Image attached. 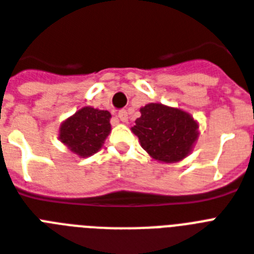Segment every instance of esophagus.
Segmentation results:
<instances>
[{
    "instance_id": "1",
    "label": "esophagus",
    "mask_w": 254,
    "mask_h": 254,
    "mask_svg": "<svg viewBox=\"0 0 254 254\" xmlns=\"http://www.w3.org/2000/svg\"><path fill=\"white\" fill-rule=\"evenodd\" d=\"M117 117H119L120 121H123V123H127V119H129V116H127V111H120Z\"/></svg>"
}]
</instances>
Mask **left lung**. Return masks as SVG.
Listing matches in <instances>:
<instances>
[{
  "label": "left lung",
  "mask_w": 254,
  "mask_h": 254,
  "mask_svg": "<svg viewBox=\"0 0 254 254\" xmlns=\"http://www.w3.org/2000/svg\"><path fill=\"white\" fill-rule=\"evenodd\" d=\"M139 112L131 131L151 158L175 163L191 154L199 138V123L189 112L161 103L146 104Z\"/></svg>",
  "instance_id": "8db88e82"
}]
</instances>
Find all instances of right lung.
<instances>
[{
	"label": "right lung",
	"instance_id": "1",
	"mask_svg": "<svg viewBox=\"0 0 254 254\" xmlns=\"http://www.w3.org/2000/svg\"><path fill=\"white\" fill-rule=\"evenodd\" d=\"M111 117L108 111L80 108L61 124L58 138L77 157H91L101 149L111 133Z\"/></svg>",
	"mask_w": 254,
	"mask_h": 254
}]
</instances>
